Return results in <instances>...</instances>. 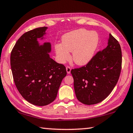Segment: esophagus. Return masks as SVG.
I'll use <instances>...</instances> for the list:
<instances>
[{
    "label": "esophagus",
    "mask_w": 133,
    "mask_h": 133,
    "mask_svg": "<svg viewBox=\"0 0 133 133\" xmlns=\"http://www.w3.org/2000/svg\"><path fill=\"white\" fill-rule=\"evenodd\" d=\"M71 68L69 66L66 67V71H67V74H70V71H71Z\"/></svg>",
    "instance_id": "34e87169"
}]
</instances>
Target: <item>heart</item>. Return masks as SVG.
<instances>
[{"label": "heart", "mask_w": 133, "mask_h": 133, "mask_svg": "<svg viewBox=\"0 0 133 133\" xmlns=\"http://www.w3.org/2000/svg\"><path fill=\"white\" fill-rule=\"evenodd\" d=\"M98 43V36L94 31L80 29L63 36L62 43L56 44L55 50L58 62L64 63L70 57L78 66H84L91 61Z\"/></svg>", "instance_id": "obj_1"}]
</instances>
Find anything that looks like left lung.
<instances>
[{
  "instance_id": "8db88e82",
  "label": "left lung",
  "mask_w": 133,
  "mask_h": 133,
  "mask_svg": "<svg viewBox=\"0 0 133 133\" xmlns=\"http://www.w3.org/2000/svg\"><path fill=\"white\" fill-rule=\"evenodd\" d=\"M121 56L120 44L110 33L104 50L98 51L85 66L71 70L79 102L87 105L97 104L111 93L120 77Z\"/></svg>"
}]
</instances>
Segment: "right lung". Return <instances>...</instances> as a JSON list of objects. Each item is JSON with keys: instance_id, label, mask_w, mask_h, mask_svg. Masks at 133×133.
I'll use <instances>...</instances> for the list:
<instances>
[{"instance_id": "add662e5", "label": "right lung", "mask_w": 133, "mask_h": 133, "mask_svg": "<svg viewBox=\"0 0 133 133\" xmlns=\"http://www.w3.org/2000/svg\"><path fill=\"white\" fill-rule=\"evenodd\" d=\"M48 27L28 31L16 43L10 55L13 80L22 97L38 106L55 100L62 81L66 76V67L50 57L51 44H40Z\"/></svg>"}]
</instances>
